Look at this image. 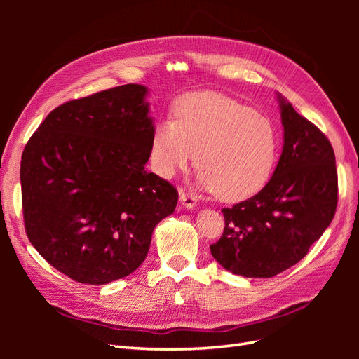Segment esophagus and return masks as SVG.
<instances>
[{"instance_id":"1","label":"esophagus","mask_w":359,"mask_h":359,"mask_svg":"<svg viewBox=\"0 0 359 359\" xmlns=\"http://www.w3.org/2000/svg\"><path fill=\"white\" fill-rule=\"evenodd\" d=\"M180 202H181V205L184 206V208H187V210H193L194 206H196V203H198V199L193 196V194H190V193H186V191H180Z\"/></svg>"}]
</instances>
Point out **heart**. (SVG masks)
Segmentation results:
<instances>
[{
  "instance_id": "heart-1",
  "label": "heart",
  "mask_w": 359,
  "mask_h": 359,
  "mask_svg": "<svg viewBox=\"0 0 359 359\" xmlns=\"http://www.w3.org/2000/svg\"><path fill=\"white\" fill-rule=\"evenodd\" d=\"M278 147V132L268 116L231 97L203 91L181 97L173 121L154 126L149 158L158 175L169 180L187 169L196 153L198 186L226 202H240L266 186Z\"/></svg>"
}]
</instances>
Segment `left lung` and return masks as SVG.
I'll return each instance as SVG.
<instances>
[{
  "mask_svg": "<svg viewBox=\"0 0 359 359\" xmlns=\"http://www.w3.org/2000/svg\"><path fill=\"white\" fill-rule=\"evenodd\" d=\"M283 151L266 186L223 208L224 231L211 255L243 277L268 278L298 264L331 224L337 201L335 156L328 137L280 94Z\"/></svg>",
  "mask_w": 359,
  "mask_h": 359,
  "instance_id": "8db88e82",
  "label": "left lung"
}]
</instances>
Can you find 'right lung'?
I'll return each mask as SVG.
<instances>
[{"label": "right lung", "instance_id": "right-lung-1", "mask_svg": "<svg viewBox=\"0 0 359 359\" xmlns=\"http://www.w3.org/2000/svg\"><path fill=\"white\" fill-rule=\"evenodd\" d=\"M148 90L127 83L53 109L20 161L28 240L74 281L106 285L144 262L177 189L147 172Z\"/></svg>", "mask_w": 359, "mask_h": 359}]
</instances>
